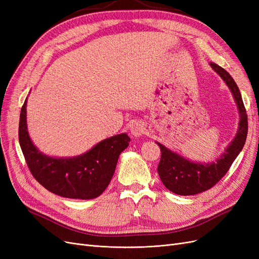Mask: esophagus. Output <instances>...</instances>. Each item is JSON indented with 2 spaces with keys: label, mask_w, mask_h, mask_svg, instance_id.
<instances>
[{
  "label": "esophagus",
  "mask_w": 259,
  "mask_h": 259,
  "mask_svg": "<svg viewBox=\"0 0 259 259\" xmlns=\"http://www.w3.org/2000/svg\"><path fill=\"white\" fill-rule=\"evenodd\" d=\"M145 131H146V127L143 122H135L134 124L132 125L131 127V134L134 136V137H140L143 136L145 134Z\"/></svg>",
  "instance_id": "1"
}]
</instances>
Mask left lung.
Returning <instances> with one entry per match:
<instances>
[{
	"mask_svg": "<svg viewBox=\"0 0 259 259\" xmlns=\"http://www.w3.org/2000/svg\"><path fill=\"white\" fill-rule=\"evenodd\" d=\"M210 67L228 86L239 110L240 121L238 132L225 151L215 161L201 163L184 158L156 142L161 149V160L158 173L163 185L179 195H193L210 189L230 168L244 147L247 136V115L237 83L225 69L210 62Z\"/></svg>",
	"mask_w": 259,
	"mask_h": 259,
	"instance_id": "1",
	"label": "left lung"
}]
</instances>
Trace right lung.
Wrapping results in <instances>:
<instances>
[{"instance_id": "add662e5", "label": "right lung", "mask_w": 259, "mask_h": 259, "mask_svg": "<svg viewBox=\"0 0 259 259\" xmlns=\"http://www.w3.org/2000/svg\"><path fill=\"white\" fill-rule=\"evenodd\" d=\"M19 144L33 177L49 191L64 198L91 200L110 184L121 152L131 138L126 133L106 138L76 156L57 158L41 152L30 138L27 126V99L19 119Z\"/></svg>"}]
</instances>
